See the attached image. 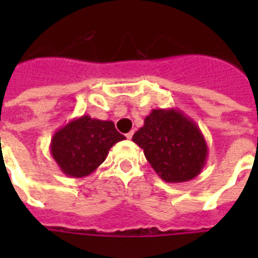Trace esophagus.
Listing matches in <instances>:
<instances>
[{
    "label": "esophagus",
    "mask_w": 258,
    "mask_h": 258,
    "mask_svg": "<svg viewBox=\"0 0 258 258\" xmlns=\"http://www.w3.org/2000/svg\"><path fill=\"white\" fill-rule=\"evenodd\" d=\"M133 134H134L133 131H131V132H129V133H126V138H127V140H132V138H133Z\"/></svg>",
    "instance_id": "1"
}]
</instances>
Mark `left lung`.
Segmentation results:
<instances>
[{
    "mask_svg": "<svg viewBox=\"0 0 258 258\" xmlns=\"http://www.w3.org/2000/svg\"><path fill=\"white\" fill-rule=\"evenodd\" d=\"M133 142L157 175L169 183L194 179L207 164L208 146L200 127L175 108L152 109Z\"/></svg>",
    "mask_w": 258,
    "mask_h": 258,
    "instance_id": "8db88e82",
    "label": "left lung"
}]
</instances>
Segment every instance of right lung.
I'll list each match as a JSON object with an SVG mask.
<instances>
[{"label": "right lung", "mask_w": 258, "mask_h": 258, "mask_svg": "<svg viewBox=\"0 0 258 258\" xmlns=\"http://www.w3.org/2000/svg\"><path fill=\"white\" fill-rule=\"evenodd\" d=\"M124 140L112 121L83 115L54 133L50 154L66 175L83 178L106 160L115 143Z\"/></svg>", "instance_id": "obj_1"}]
</instances>
